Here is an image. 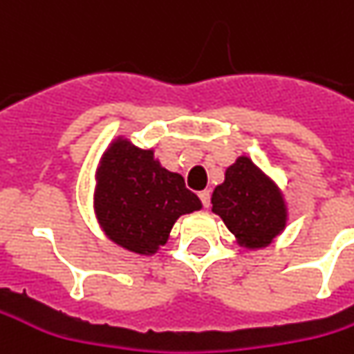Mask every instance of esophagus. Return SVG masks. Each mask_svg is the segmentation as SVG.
Returning a JSON list of instances; mask_svg holds the SVG:
<instances>
[{
    "label": "esophagus",
    "mask_w": 354,
    "mask_h": 354,
    "mask_svg": "<svg viewBox=\"0 0 354 354\" xmlns=\"http://www.w3.org/2000/svg\"><path fill=\"white\" fill-rule=\"evenodd\" d=\"M198 198H201L203 207L209 209V205H211V191H201V193H198Z\"/></svg>",
    "instance_id": "1"
}]
</instances>
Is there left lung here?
Instances as JSON below:
<instances>
[{
    "mask_svg": "<svg viewBox=\"0 0 354 354\" xmlns=\"http://www.w3.org/2000/svg\"><path fill=\"white\" fill-rule=\"evenodd\" d=\"M211 203L212 212L248 250L272 244L288 225L281 189L246 156L226 169L225 181L214 187Z\"/></svg>",
    "mask_w": 354,
    "mask_h": 354,
    "instance_id": "obj_1",
    "label": "left lung"
}]
</instances>
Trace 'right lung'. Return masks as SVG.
I'll list each match as a JSON object with an SVG mask.
<instances>
[{"mask_svg":"<svg viewBox=\"0 0 354 354\" xmlns=\"http://www.w3.org/2000/svg\"><path fill=\"white\" fill-rule=\"evenodd\" d=\"M201 207L183 177L161 167L153 149L116 138L100 157L94 214L104 234L126 250L156 254L169 240L177 218Z\"/></svg>","mask_w":354,"mask_h":354,"instance_id":"1","label":"right lung"}]
</instances>
